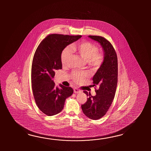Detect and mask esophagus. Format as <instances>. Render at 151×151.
<instances>
[{
    "mask_svg": "<svg viewBox=\"0 0 151 151\" xmlns=\"http://www.w3.org/2000/svg\"><path fill=\"white\" fill-rule=\"evenodd\" d=\"M74 92L75 93H79L81 92V91L78 88H75L74 89Z\"/></svg>",
    "mask_w": 151,
    "mask_h": 151,
    "instance_id": "34e87169",
    "label": "esophagus"
}]
</instances>
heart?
I'll return each mask as SVG.
<instances>
[{
  "mask_svg": "<svg viewBox=\"0 0 151 151\" xmlns=\"http://www.w3.org/2000/svg\"><path fill=\"white\" fill-rule=\"evenodd\" d=\"M98 48L90 42H82L72 45L70 48L72 53L78 55L91 66H98L102 63L103 55L98 54ZM71 58V52L69 50L65 49L62 52L61 61L63 65H66ZM86 77L85 73L74 72L72 74L73 79L76 83H81Z\"/></svg>",
  "mask_w": 151,
  "mask_h": 151,
  "instance_id": "1",
  "label": "heart"
}]
</instances>
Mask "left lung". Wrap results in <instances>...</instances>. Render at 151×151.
Listing matches in <instances>:
<instances>
[{"label":"left lung","mask_w":151,"mask_h":151,"mask_svg":"<svg viewBox=\"0 0 151 151\" xmlns=\"http://www.w3.org/2000/svg\"><path fill=\"white\" fill-rule=\"evenodd\" d=\"M88 38L97 42L103 48L104 59L100 68L93 76V86L96 95L83 91L88 96L87 101L81 105L84 114L90 119L98 120L105 116L115 96L118 81V59L112 44L100 36L88 35Z\"/></svg>","instance_id":"obj_1"}]
</instances>
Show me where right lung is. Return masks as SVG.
<instances>
[{"label":"right lung","mask_w":151,"mask_h":151,"mask_svg":"<svg viewBox=\"0 0 151 151\" xmlns=\"http://www.w3.org/2000/svg\"><path fill=\"white\" fill-rule=\"evenodd\" d=\"M81 35L53 34L45 38L35 51L32 61L31 83L35 103L46 115L60 112L65 100L73 93L70 87L61 84L55 86L53 78L57 70L62 68V52Z\"/></svg>","instance_id":"obj_1"}]
</instances>
